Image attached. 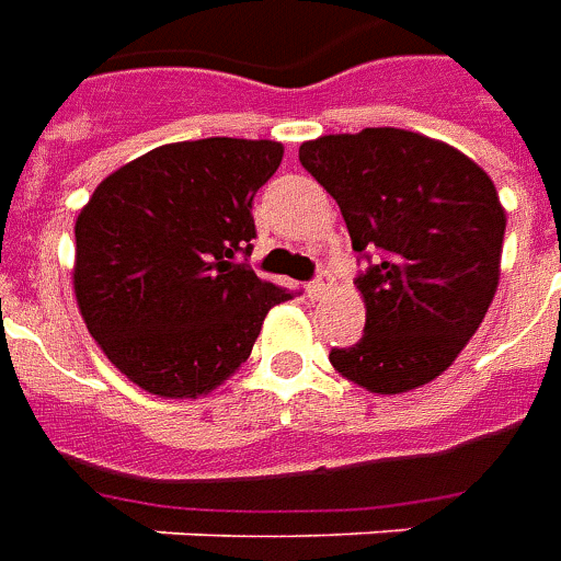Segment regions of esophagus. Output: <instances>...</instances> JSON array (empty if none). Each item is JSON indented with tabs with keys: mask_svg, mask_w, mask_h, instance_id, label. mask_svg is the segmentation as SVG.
<instances>
[{
	"mask_svg": "<svg viewBox=\"0 0 561 561\" xmlns=\"http://www.w3.org/2000/svg\"><path fill=\"white\" fill-rule=\"evenodd\" d=\"M330 288H333V279H330V273H321L316 282H309V288L306 294L312 297V300H321V297H328Z\"/></svg>",
	"mask_w": 561,
	"mask_h": 561,
	"instance_id": "1",
	"label": "esophagus"
}]
</instances>
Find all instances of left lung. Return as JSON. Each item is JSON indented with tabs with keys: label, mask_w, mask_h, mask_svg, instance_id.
I'll list each match as a JSON object with an SVG mask.
<instances>
[{
	"label": "left lung",
	"mask_w": 561,
	"mask_h": 561,
	"mask_svg": "<svg viewBox=\"0 0 561 561\" xmlns=\"http://www.w3.org/2000/svg\"><path fill=\"white\" fill-rule=\"evenodd\" d=\"M300 161L340 204L354 252L376 255L357 279L364 336L333 348L330 364L378 397L430 385L499 288L507 219L493 180L466 152L405 128L306 140Z\"/></svg>",
	"instance_id": "left-lung-1"
}]
</instances>
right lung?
I'll use <instances>...</instances> for the list:
<instances>
[{
  "mask_svg": "<svg viewBox=\"0 0 561 561\" xmlns=\"http://www.w3.org/2000/svg\"><path fill=\"white\" fill-rule=\"evenodd\" d=\"M279 140L164 144L95 185L75 221L71 285L92 340L164 400H197L249 360L264 318L291 294L240 264L252 197Z\"/></svg>",
  "mask_w": 561,
  "mask_h": 561,
  "instance_id": "right-lung-1",
  "label": "right lung"
}]
</instances>
